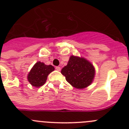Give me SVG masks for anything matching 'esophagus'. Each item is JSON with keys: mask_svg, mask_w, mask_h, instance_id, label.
<instances>
[{"mask_svg": "<svg viewBox=\"0 0 129 129\" xmlns=\"http://www.w3.org/2000/svg\"><path fill=\"white\" fill-rule=\"evenodd\" d=\"M55 69H56V70H57V71H60V70H61V68L60 67H58V66L56 67Z\"/></svg>", "mask_w": 129, "mask_h": 129, "instance_id": "1", "label": "esophagus"}]
</instances>
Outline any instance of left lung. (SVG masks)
<instances>
[{
	"instance_id": "8db88e82",
	"label": "left lung",
	"mask_w": 129,
	"mask_h": 129,
	"mask_svg": "<svg viewBox=\"0 0 129 129\" xmlns=\"http://www.w3.org/2000/svg\"><path fill=\"white\" fill-rule=\"evenodd\" d=\"M61 73L71 86L82 89L91 84L94 78L95 69L93 65L84 57L71 55Z\"/></svg>"
}]
</instances>
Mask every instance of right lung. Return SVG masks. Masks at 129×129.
<instances>
[{"mask_svg": "<svg viewBox=\"0 0 129 129\" xmlns=\"http://www.w3.org/2000/svg\"><path fill=\"white\" fill-rule=\"evenodd\" d=\"M55 70L52 65H45L43 62H37L27 74V80L33 86L39 87L46 82L48 74Z\"/></svg>", "mask_w": 129, "mask_h": 129, "instance_id": "1", "label": "right lung"}]
</instances>
